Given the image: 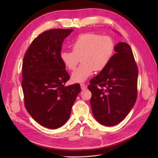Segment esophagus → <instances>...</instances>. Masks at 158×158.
<instances>
[{"label":"esophagus","mask_w":158,"mask_h":158,"mask_svg":"<svg viewBox=\"0 0 158 158\" xmlns=\"http://www.w3.org/2000/svg\"><path fill=\"white\" fill-rule=\"evenodd\" d=\"M81 88L82 90H85L86 89V86L84 84H81Z\"/></svg>","instance_id":"34e87169"}]
</instances>
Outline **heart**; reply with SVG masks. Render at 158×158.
<instances>
[{
    "mask_svg": "<svg viewBox=\"0 0 158 158\" xmlns=\"http://www.w3.org/2000/svg\"><path fill=\"white\" fill-rule=\"evenodd\" d=\"M70 47L72 52L63 51L60 57L69 70H73L80 61H82L72 74L71 79L73 82H85L94 70L104 69L112 59L115 49L114 41L110 36L92 32L79 35Z\"/></svg>",
    "mask_w": 158,
    "mask_h": 158,
    "instance_id": "b5f03b06",
    "label": "heart"
}]
</instances>
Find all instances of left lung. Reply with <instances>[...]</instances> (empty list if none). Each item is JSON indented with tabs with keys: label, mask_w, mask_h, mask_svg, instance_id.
Here are the masks:
<instances>
[{
	"label": "left lung",
	"mask_w": 158,
	"mask_h": 158,
	"mask_svg": "<svg viewBox=\"0 0 158 158\" xmlns=\"http://www.w3.org/2000/svg\"><path fill=\"white\" fill-rule=\"evenodd\" d=\"M109 64L90 81V105L95 118L106 126L120 123L133 107L137 98L138 70L131 47L115 45Z\"/></svg>",
	"instance_id": "left-lung-1"
}]
</instances>
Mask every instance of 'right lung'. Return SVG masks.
Instances as JSON below:
<instances>
[{"label":"right lung","mask_w":158,"mask_h":158,"mask_svg":"<svg viewBox=\"0 0 158 158\" xmlns=\"http://www.w3.org/2000/svg\"><path fill=\"white\" fill-rule=\"evenodd\" d=\"M72 31L53 29L41 33L23 60L25 106L33 119L49 129L59 128L69 120L81 92L79 84L64 86L70 76L60 57L63 41Z\"/></svg>","instance_id":"obj_1"}]
</instances>
